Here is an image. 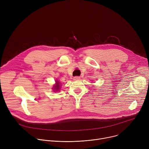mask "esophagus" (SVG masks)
<instances>
[{
    "mask_svg": "<svg viewBox=\"0 0 149 149\" xmlns=\"http://www.w3.org/2000/svg\"><path fill=\"white\" fill-rule=\"evenodd\" d=\"M80 79V77H78V76L75 77L74 78V80H78V79Z\"/></svg>",
    "mask_w": 149,
    "mask_h": 149,
    "instance_id": "34e87169",
    "label": "esophagus"
}]
</instances>
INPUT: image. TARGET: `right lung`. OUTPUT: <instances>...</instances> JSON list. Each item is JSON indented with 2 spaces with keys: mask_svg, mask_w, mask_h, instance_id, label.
Listing matches in <instances>:
<instances>
[{
  "mask_svg": "<svg viewBox=\"0 0 149 149\" xmlns=\"http://www.w3.org/2000/svg\"><path fill=\"white\" fill-rule=\"evenodd\" d=\"M56 85H55V86H54V89L55 91H57V90H58L59 89V82H58L57 81H56Z\"/></svg>",
  "mask_w": 149,
  "mask_h": 149,
  "instance_id": "right-lung-1",
  "label": "right lung"
}]
</instances>
